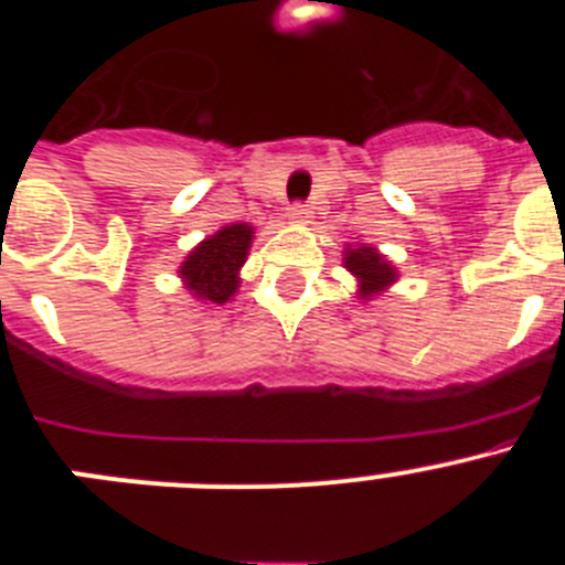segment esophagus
<instances>
[{
    "instance_id": "1",
    "label": "esophagus",
    "mask_w": 565,
    "mask_h": 565,
    "mask_svg": "<svg viewBox=\"0 0 565 565\" xmlns=\"http://www.w3.org/2000/svg\"><path fill=\"white\" fill-rule=\"evenodd\" d=\"M288 217L297 223L308 221V217H311V206H308V203H299V201L291 203V209H288Z\"/></svg>"
}]
</instances>
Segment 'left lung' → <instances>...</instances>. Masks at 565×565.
Returning a JSON list of instances; mask_svg holds the SVG:
<instances>
[{"instance_id":"8db88e82","label":"left lung","mask_w":565,"mask_h":565,"mask_svg":"<svg viewBox=\"0 0 565 565\" xmlns=\"http://www.w3.org/2000/svg\"><path fill=\"white\" fill-rule=\"evenodd\" d=\"M344 268L356 274L359 294L362 297H373V294L384 291V286H391L393 279H396V271H393L391 263L371 246L351 248L348 257H344Z\"/></svg>"}]
</instances>
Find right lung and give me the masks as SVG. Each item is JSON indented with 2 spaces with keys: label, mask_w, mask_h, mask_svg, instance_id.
Segmentation results:
<instances>
[{
  "label": "right lung",
  "mask_w": 565,
  "mask_h": 565,
  "mask_svg": "<svg viewBox=\"0 0 565 565\" xmlns=\"http://www.w3.org/2000/svg\"><path fill=\"white\" fill-rule=\"evenodd\" d=\"M252 237L254 228L237 223V226H226L203 239L181 266V277L186 279L189 291L209 302H217V306L226 302L237 291V271L246 263Z\"/></svg>",
  "instance_id": "right-lung-1"
}]
</instances>
